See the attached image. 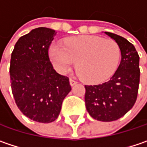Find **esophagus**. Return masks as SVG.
<instances>
[{
  "label": "esophagus",
  "instance_id": "esophagus-1",
  "mask_svg": "<svg viewBox=\"0 0 147 147\" xmlns=\"http://www.w3.org/2000/svg\"><path fill=\"white\" fill-rule=\"evenodd\" d=\"M69 83H70V85L71 86H74V85H75L77 84V81H75L74 79H69Z\"/></svg>",
  "mask_w": 147,
  "mask_h": 147
}]
</instances>
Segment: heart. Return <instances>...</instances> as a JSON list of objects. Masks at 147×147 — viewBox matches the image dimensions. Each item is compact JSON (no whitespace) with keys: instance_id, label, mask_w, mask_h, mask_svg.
Wrapping results in <instances>:
<instances>
[{"instance_id":"heart-1","label":"heart","mask_w":147,"mask_h":147,"mask_svg":"<svg viewBox=\"0 0 147 147\" xmlns=\"http://www.w3.org/2000/svg\"><path fill=\"white\" fill-rule=\"evenodd\" d=\"M50 58L61 73L68 71L78 62L77 71L81 79L95 84L105 81L115 73L121 58V49L111 39L78 37L65 41L63 46L53 45Z\"/></svg>"}]
</instances>
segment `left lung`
Here are the masks:
<instances>
[{
  "label": "left lung",
  "mask_w": 147,
  "mask_h": 147,
  "mask_svg": "<svg viewBox=\"0 0 147 147\" xmlns=\"http://www.w3.org/2000/svg\"><path fill=\"white\" fill-rule=\"evenodd\" d=\"M119 45L121 63L109 81L85 85V106L91 117L100 121L120 119L135 105L140 83V58L133 44L119 35L105 32Z\"/></svg>",
  "instance_id": "left-lung-1"
}]
</instances>
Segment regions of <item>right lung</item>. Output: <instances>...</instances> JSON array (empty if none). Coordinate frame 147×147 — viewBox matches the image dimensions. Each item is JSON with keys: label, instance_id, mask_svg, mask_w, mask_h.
<instances>
[{"label": "right lung", "instance_id": "1", "mask_svg": "<svg viewBox=\"0 0 147 147\" xmlns=\"http://www.w3.org/2000/svg\"><path fill=\"white\" fill-rule=\"evenodd\" d=\"M57 32L38 27L21 37L11 57L10 78L17 107L29 119L50 123L58 117L62 103L71 91L69 79L58 74L48 48Z\"/></svg>", "mask_w": 147, "mask_h": 147}]
</instances>
